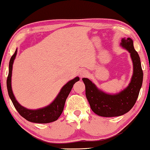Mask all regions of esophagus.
Masks as SVG:
<instances>
[{
  "instance_id": "1",
  "label": "esophagus",
  "mask_w": 150,
  "mask_h": 150,
  "mask_svg": "<svg viewBox=\"0 0 150 150\" xmlns=\"http://www.w3.org/2000/svg\"><path fill=\"white\" fill-rule=\"evenodd\" d=\"M87 71H86L85 70H82V71H80V73H79V75H80V77H85V76H86V75H87Z\"/></svg>"
}]
</instances>
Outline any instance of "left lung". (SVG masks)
<instances>
[{
  "mask_svg": "<svg viewBox=\"0 0 150 150\" xmlns=\"http://www.w3.org/2000/svg\"><path fill=\"white\" fill-rule=\"evenodd\" d=\"M120 46L130 53L133 64V73L130 83L116 94H108L98 89L88 78L82 80L86 86V95L91 109L96 115L104 117L121 116L133 108L139 96L143 82V71L139 56L135 50L130 38L121 40Z\"/></svg>",
  "mask_w": 150,
  "mask_h": 150,
  "instance_id": "obj_1",
  "label": "left lung"
}]
</instances>
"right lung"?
<instances>
[{
  "instance_id": "right-lung-1",
  "label": "right lung",
  "mask_w": 150,
  "mask_h": 150,
  "mask_svg": "<svg viewBox=\"0 0 150 150\" xmlns=\"http://www.w3.org/2000/svg\"><path fill=\"white\" fill-rule=\"evenodd\" d=\"M17 50L16 49L14 54L11 58L9 62V71H8V75L7 79H6V86H7L8 96H9L15 109L22 117L25 118L27 120L30 122H35V123H49V122L55 121L61 115L67 98L71 91L73 85L79 80V77H76L67 83L62 87L54 100L48 106L44 107V108L37 109V110H30V109L24 108L23 106L19 104V102L15 99L12 91V88H11L13 64L17 55Z\"/></svg>"
}]
</instances>
